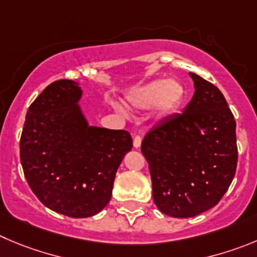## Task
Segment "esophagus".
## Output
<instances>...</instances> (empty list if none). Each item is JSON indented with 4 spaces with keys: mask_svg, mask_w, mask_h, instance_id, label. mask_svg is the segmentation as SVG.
Instances as JSON below:
<instances>
[{
    "mask_svg": "<svg viewBox=\"0 0 257 257\" xmlns=\"http://www.w3.org/2000/svg\"><path fill=\"white\" fill-rule=\"evenodd\" d=\"M141 143H142V138L140 136H136L133 140V146L134 148H140L141 147Z\"/></svg>",
    "mask_w": 257,
    "mask_h": 257,
    "instance_id": "esophagus-1",
    "label": "esophagus"
}]
</instances>
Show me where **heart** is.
Here are the masks:
<instances>
[{
  "mask_svg": "<svg viewBox=\"0 0 257 257\" xmlns=\"http://www.w3.org/2000/svg\"><path fill=\"white\" fill-rule=\"evenodd\" d=\"M185 95V86L179 80H155L132 91L126 102L136 109L153 106L156 116L166 117L180 109Z\"/></svg>",
  "mask_w": 257,
  "mask_h": 257,
  "instance_id": "b5f03b06",
  "label": "heart"
}]
</instances>
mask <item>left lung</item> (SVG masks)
I'll return each mask as SVG.
<instances>
[{
  "label": "left lung",
  "mask_w": 257,
  "mask_h": 257,
  "mask_svg": "<svg viewBox=\"0 0 257 257\" xmlns=\"http://www.w3.org/2000/svg\"><path fill=\"white\" fill-rule=\"evenodd\" d=\"M193 99L164 117L141 146L150 167L153 201L164 214L190 218L210 209L236 174V120L223 93L195 73Z\"/></svg>",
  "instance_id": "1"
}]
</instances>
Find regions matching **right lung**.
Masks as SVG:
<instances>
[{
	"label": "right lung",
	"mask_w": 257,
	"mask_h": 257,
	"mask_svg": "<svg viewBox=\"0 0 257 257\" xmlns=\"http://www.w3.org/2000/svg\"><path fill=\"white\" fill-rule=\"evenodd\" d=\"M77 82L50 83L29 106L20 140L24 175L49 209L87 218L111 198L116 170L133 147L126 131L90 126Z\"/></svg>",
	"instance_id": "right-lung-1"
}]
</instances>
